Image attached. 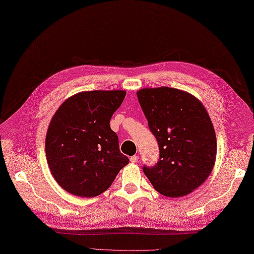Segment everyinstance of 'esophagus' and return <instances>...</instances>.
<instances>
[{
  "label": "esophagus",
  "instance_id": "1",
  "mask_svg": "<svg viewBox=\"0 0 254 254\" xmlns=\"http://www.w3.org/2000/svg\"><path fill=\"white\" fill-rule=\"evenodd\" d=\"M137 160H138V156L137 155H134V156H132V157H130L131 163H136Z\"/></svg>",
  "mask_w": 254,
  "mask_h": 254
}]
</instances>
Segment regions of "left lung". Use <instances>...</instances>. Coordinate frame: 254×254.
I'll return each mask as SVG.
<instances>
[{
	"instance_id": "obj_1",
	"label": "left lung",
	"mask_w": 254,
	"mask_h": 254,
	"mask_svg": "<svg viewBox=\"0 0 254 254\" xmlns=\"http://www.w3.org/2000/svg\"><path fill=\"white\" fill-rule=\"evenodd\" d=\"M137 98L159 145V160L145 176L169 197L190 194L207 179L216 159V134L196 97L171 87L143 88Z\"/></svg>"
}]
</instances>
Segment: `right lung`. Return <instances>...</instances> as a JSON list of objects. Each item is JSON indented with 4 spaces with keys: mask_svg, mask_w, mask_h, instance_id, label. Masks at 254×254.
Instances as JSON below:
<instances>
[{
    "mask_svg": "<svg viewBox=\"0 0 254 254\" xmlns=\"http://www.w3.org/2000/svg\"><path fill=\"white\" fill-rule=\"evenodd\" d=\"M126 95L120 89L82 91L53 115L46 156L53 178L66 192L82 197L99 195L128 164L110 127V119Z\"/></svg>",
    "mask_w": 254,
    "mask_h": 254,
    "instance_id": "1",
    "label": "right lung"
}]
</instances>
